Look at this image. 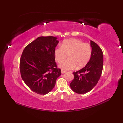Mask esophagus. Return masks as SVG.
Returning a JSON list of instances; mask_svg holds the SVG:
<instances>
[{
    "mask_svg": "<svg viewBox=\"0 0 123 123\" xmlns=\"http://www.w3.org/2000/svg\"><path fill=\"white\" fill-rule=\"evenodd\" d=\"M61 72H62V74H64V73H66V71H64V70H62V71H61Z\"/></svg>",
    "mask_w": 123,
    "mask_h": 123,
    "instance_id": "1",
    "label": "esophagus"
}]
</instances>
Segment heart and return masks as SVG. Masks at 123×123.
Returning <instances> with one entry per match:
<instances>
[{"mask_svg": "<svg viewBox=\"0 0 123 123\" xmlns=\"http://www.w3.org/2000/svg\"><path fill=\"white\" fill-rule=\"evenodd\" d=\"M54 56L57 63L60 62L68 55L69 59L60 64V68L63 70L80 69L85 66L91 58L92 49L88 43H84L78 39L71 38L65 40L54 50Z\"/></svg>", "mask_w": 123, "mask_h": 123, "instance_id": "obj_1", "label": "heart"}]
</instances>
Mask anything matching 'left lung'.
I'll list each match as a JSON object with an SVG mask.
<instances>
[{
    "instance_id": "8db88e82",
    "label": "left lung",
    "mask_w": 123,
    "mask_h": 123,
    "mask_svg": "<svg viewBox=\"0 0 123 123\" xmlns=\"http://www.w3.org/2000/svg\"><path fill=\"white\" fill-rule=\"evenodd\" d=\"M90 45L92 54L89 61L82 69L73 72L74 78L70 83V87L78 94H84L92 90L98 83L103 71V51L92 41Z\"/></svg>"
}]
</instances>
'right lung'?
Segmentation results:
<instances>
[{
  "mask_svg": "<svg viewBox=\"0 0 123 123\" xmlns=\"http://www.w3.org/2000/svg\"><path fill=\"white\" fill-rule=\"evenodd\" d=\"M58 43L54 36H40L23 51L19 62L21 77L31 90L39 95L50 92L61 74L54 53Z\"/></svg>",
  "mask_w": 123,
  "mask_h": 123,
  "instance_id": "obj_1",
  "label": "right lung"
}]
</instances>
